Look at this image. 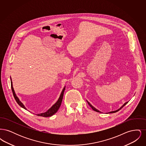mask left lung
Instances as JSON below:
<instances>
[{
    "instance_id": "1",
    "label": "left lung",
    "mask_w": 146,
    "mask_h": 146,
    "mask_svg": "<svg viewBox=\"0 0 146 146\" xmlns=\"http://www.w3.org/2000/svg\"><path fill=\"white\" fill-rule=\"evenodd\" d=\"M88 103L89 105L92 108V109L94 111H97V112H100V113H101V111H98V110H97V109H96L95 107H93V106H92V105H91V104H90L89 102H88ZM127 104V102H126V103L124 104V105H123V106H122L121 108H120V109H119V110H117V111H110V112H109V113H115V112H117V111H119L120 110H121V108H123V107H124L125 105H126V104Z\"/></svg>"
}]
</instances>
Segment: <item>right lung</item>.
I'll return each mask as SVG.
<instances>
[{"label": "right lung", "instance_id": "obj_1", "mask_svg": "<svg viewBox=\"0 0 146 146\" xmlns=\"http://www.w3.org/2000/svg\"><path fill=\"white\" fill-rule=\"evenodd\" d=\"M11 89H12V91H13V95H14V98L16 101V102L19 104V106H20L21 107L23 108L24 109L26 110V108H25V107L23 106V104H22L21 102V101H20L19 99L17 98V97L16 96V94L14 92V89H13V84H12V82L11 81ZM65 90V87L63 88L62 91L61 92V94L60 96V98H58V101H57V102L55 104H54L49 110L47 111H46L45 113H40V114H37L38 116H40V117H51L52 116V115H54L55 113H56L58 110L59 109L61 103H62V101L63 96V94H64V91Z\"/></svg>", "mask_w": 146, "mask_h": 146}]
</instances>
